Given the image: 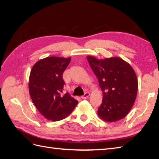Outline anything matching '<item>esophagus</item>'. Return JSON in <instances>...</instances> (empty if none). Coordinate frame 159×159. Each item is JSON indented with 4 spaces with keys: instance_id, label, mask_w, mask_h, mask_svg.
Returning <instances> with one entry per match:
<instances>
[{
    "instance_id": "esophagus-1",
    "label": "esophagus",
    "mask_w": 159,
    "mask_h": 159,
    "mask_svg": "<svg viewBox=\"0 0 159 159\" xmlns=\"http://www.w3.org/2000/svg\"><path fill=\"white\" fill-rule=\"evenodd\" d=\"M89 96H90V93H89V92H86L83 96H81V98H83V99H86V98H88Z\"/></svg>"
}]
</instances>
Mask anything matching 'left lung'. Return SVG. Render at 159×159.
I'll use <instances>...</instances> for the list:
<instances>
[{"label": "left lung", "mask_w": 159, "mask_h": 159, "mask_svg": "<svg viewBox=\"0 0 159 159\" xmlns=\"http://www.w3.org/2000/svg\"><path fill=\"white\" fill-rule=\"evenodd\" d=\"M103 94L97 113L104 121L113 122L129 113L136 98L138 79L131 65L119 57L98 59L88 56Z\"/></svg>", "instance_id": "1"}]
</instances>
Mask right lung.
Here are the masks:
<instances>
[{"label": "right lung", "mask_w": 159, "mask_h": 159, "mask_svg": "<svg viewBox=\"0 0 159 159\" xmlns=\"http://www.w3.org/2000/svg\"><path fill=\"white\" fill-rule=\"evenodd\" d=\"M71 58L48 57L36 62L30 72L29 92L35 107L44 117L58 121L67 117L78 101L68 93L61 94L63 73Z\"/></svg>", "instance_id": "add662e5"}]
</instances>
